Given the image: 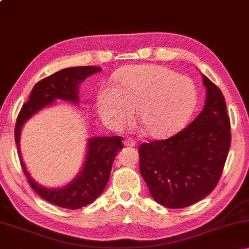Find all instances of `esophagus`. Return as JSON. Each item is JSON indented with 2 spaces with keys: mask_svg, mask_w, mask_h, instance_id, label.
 I'll use <instances>...</instances> for the list:
<instances>
[{
  "mask_svg": "<svg viewBox=\"0 0 249 249\" xmlns=\"http://www.w3.org/2000/svg\"><path fill=\"white\" fill-rule=\"evenodd\" d=\"M136 145V142H135L133 138H126L124 141V146H127V147H134Z\"/></svg>",
  "mask_w": 249,
  "mask_h": 249,
  "instance_id": "1",
  "label": "esophagus"
}]
</instances>
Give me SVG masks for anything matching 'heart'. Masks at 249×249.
<instances>
[{"label": "heart", "instance_id": "heart-1", "mask_svg": "<svg viewBox=\"0 0 249 249\" xmlns=\"http://www.w3.org/2000/svg\"><path fill=\"white\" fill-rule=\"evenodd\" d=\"M115 81L116 88H103L96 100L100 115L113 127H123L138 111L148 136L167 138L188 123L196 108L195 83L166 67H126L116 73Z\"/></svg>", "mask_w": 249, "mask_h": 249}]
</instances>
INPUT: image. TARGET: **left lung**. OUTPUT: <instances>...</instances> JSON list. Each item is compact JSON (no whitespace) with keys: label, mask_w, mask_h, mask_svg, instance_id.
I'll list each match as a JSON object with an SVG mask.
<instances>
[{"label":"left lung","mask_w":249,"mask_h":249,"mask_svg":"<svg viewBox=\"0 0 249 249\" xmlns=\"http://www.w3.org/2000/svg\"><path fill=\"white\" fill-rule=\"evenodd\" d=\"M205 105L190 125L167 140L140 146V170L153 199L181 209L204 199L220 181L231 146L224 95L203 75Z\"/></svg>","instance_id":"1"}]
</instances>
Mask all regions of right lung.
<instances>
[{
  "label": "right lung",
  "mask_w": 249,
  "mask_h": 249,
  "mask_svg": "<svg viewBox=\"0 0 249 249\" xmlns=\"http://www.w3.org/2000/svg\"><path fill=\"white\" fill-rule=\"evenodd\" d=\"M99 67H72L62 69L37 82L23 104L15 124V142L19 155V162L29 184L37 195L49 203L69 210H78L96 200L108 182L113 161L117 151L123 148L121 136L93 137L88 142V153L82 170L73 181L59 189H47L35 182L25 168L19 153V135L23 124L54 100L79 102V84L95 72Z\"/></svg>",
  "instance_id": "obj_1"
}]
</instances>
